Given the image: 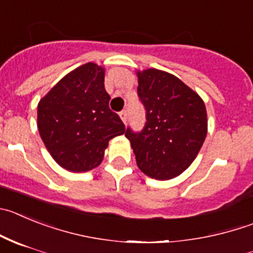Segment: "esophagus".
<instances>
[{"label": "esophagus", "mask_w": 253, "mask_h": 253, "mask_svg": "<svg viewBox=\"0 0 253 253\" xmlns=\"http://www.w3.org/2000/svg\"><path fill=\"white\" fill-rule=\"evenodd\" d=\"M119 117H120V119L123 120V123H124V124H126V120H128V113H126V110L120 111Z\"/></svg>", "instance_id": "1"}]
</instances>
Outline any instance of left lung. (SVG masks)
<instances>
[{"label": "left lung", "mask_w": 253, "mask_h": 253, "mask_svg": "<svg viewBox=\"0 0 253 253\" xmlns=\"http://www.w3.org/2000/svg\"><path fill=\"white\" fill-rule=\"evenodd\" d=\"M138 95L145 108L144 128L126 129L139 169L148 177L168 180L196 159L207 135L202 98L172 74L157 69L138 71Z\"/></svg>", "instance_id": "1"}]
</instances>
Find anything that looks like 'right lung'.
Returning a JSON list of instances; mask_svg holds the SVG:
<instances>
[{"mask_svg": "<svg viewBox=\"0 0 253 253\" xmlns=\"http://www.w3.org/2000/svg\"><path fill=\"white\" fill-rule=\"evenodd\" d=\"M104 68L94 62L65 75L37 105V128L46 149L69 172H87L103 162L109 140L125 133L109 108Z\"/></svg>", "mask_w": 253, "mask_h": 253, "instance_id": "right-lung-1", "label": "right lung"}]
</instances>
